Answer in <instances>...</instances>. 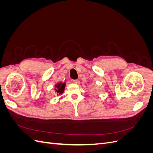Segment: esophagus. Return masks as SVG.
I'll list each match as a JSON object with an SVG mask.
<instances>
[{"label":"esophagus","mask_w":153,"mask_h":153,"mask_svg":"<svg viewBox=\"0 0 153 153\" xmlns=\"http://www.w3.org/2000/svg\"><path fill=\"white\" fill-rule=\"evenodd\" d=\"M73 83H75V84H80V81L78 80H73Z\"/></svg>","instance_id":"34e87169"}]
</instances>
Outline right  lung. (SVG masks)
<instances>
[{
    "label": "right lung",
    "mask_w": 153,
    "mask_h": 153,
    "mask_svg": "<svg viewBox=\"0 0 153 153\" xmlns=\"http://www.w3.org/2000/svg\"><path fill=\"white\" fill-rule=\"evenodd\" d=\"M65 85H66V83H62V82L57 83V84H55V91L57 92V94H62L63 93L64 89H65Z\"/></svg>",
    "instance_id": "right-lung-1"
}]
</instances>
